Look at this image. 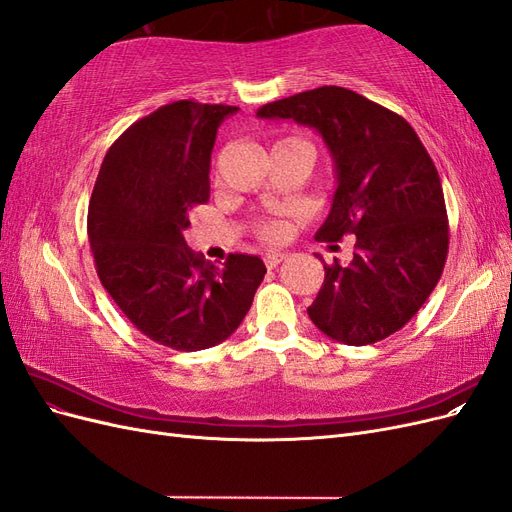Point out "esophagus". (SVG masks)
<instances>
[{
    "mask_svg": "<svg viewBox=\"0 0 512 512\" xmlns=\"http://www.w3.org/2000/svg\"><path fill=\"white\" fill-rule=\"evenodd\" d=\"M286 260V254H277V252H271L265 256V265L267 269H275L277 265H282V262Z\"/></svg>",
    "mask_w": 512,
    "mask_h": 512,
    "instance_id": "1",
    "label": "esophagus"
}]
</instances>
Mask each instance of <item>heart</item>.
Masks as SVG:
<instances>
[{
    "label": "heart",
    "mask_w": 512,
    "mask_h": 512,
    "mask_svg": "<svg viewBox=\"0 0 512 512\" xmlns=\"http://www.w3.org/2000/svg\"><path fill=\"white\" fill-rule=\"evenodd\" d=\"M284 143H303V141H297V138H284V141L275 143V145H284ZM258 232H260L262 239L275 241V239H280V235H282V226L275 224V222H265V224H260Z\"/></svg>",
    "instance_id": "1"
}]
</instances>
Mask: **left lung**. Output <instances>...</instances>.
Returning a JSON list of instances; mask_svg holds the SVG:
<instances>
[{
  "mask_svg": "<svg viewBox=\"0 0 512 512\" xmlns=\"http://www.w3.org/2000/svg\"><path fill=\"white\" fill-rule=\"evenodd\" d=\"M292 119L327 145L337 188L316 239L354 235L350 265H324L307 314L335 342L367 346L393 335L436 288L448 254L444 192L410 123L356 91L324 85L258 108Z\"/></svg>",
  "mask_w": 512,
  "mask_h": 512,
  "instance_id": "8db88e82",
  "label": "left lung"
}]
</instances>
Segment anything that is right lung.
<instances>
[{
    "label": "right lung",
    "instance_id": "right-lung-1",
    "mask_svg": "<svg viewBox=\"0 0 512 512\" xmlns=\"http://www.w3.org/2000/svg\"><path fill=\"white\" fill-rule=\"evenodd\" d=\"M232 113L237 106L179 100L138 119L106 151L89 200L102 286L138 331L181 352L235 333L267 273L247 254L215 267L183 239L190 211L209 200L215 134Z\"/></svg>",
    "mask_w": 512,
    "mask_h": 512
}]
</instances>
